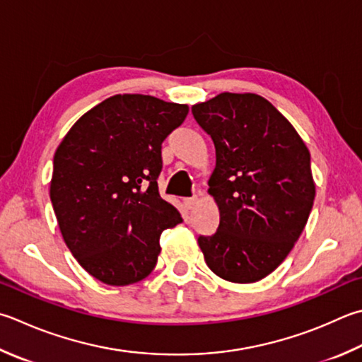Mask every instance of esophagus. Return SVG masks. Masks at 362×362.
Returning <instances> with one entry per match:
<instances>
[{
	"mask_svg": "<svg viewBox=\"0 0 362 362\" xmlns=\"http://www.w3.org/2000/svg\"><path fill=\"white\" fill-rule=\"evenodd\" d=\"M197 204V199H184V206L187 209H192Z\"/></svg>",
	"mask_w": 362,
	"mask_h": 362,
	"instance_id": "esophagus-1",
	"label": "esophagus"
}]
</instances>
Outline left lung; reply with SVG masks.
Wrapping results in <instances>:
<instances>
[{"label":"left lung","mask_w":362,"mask_h":362,"mask_svg":"<svg viewBox=\"0 0 362 362\" xmlns=\"http://www.w3.org/2000/svg\"><path fill=\"white\" fill-rule=\"evenodd\" d=\"M214 143L208 194L219 227L200 236L208 268L223 281L258 282L281 264L308 223L315 182L310 153L291 122L254 93H221L192 105Z\"/></svg>","instance_id":"left-lung-1"}]
</instances>
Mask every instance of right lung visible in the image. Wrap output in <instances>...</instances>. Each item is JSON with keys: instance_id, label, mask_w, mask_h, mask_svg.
Wrapping results in <instances>:
<instances>
[{"instance_id": "obj_1", "label": "right lung", "mask_w": 362, "mask_h": 362, "mask_svg": "<svg viewBox=\"0 0 362 362\" xmlns=\"http://www.w3.org/2000/svg\"><path fill=\"white\" fill-rule=\"evenodd\" d=\"M186 104L117 94L69 129L53 158L50 200L75 260L102 284L122 287L151 274L160 235L181 214L159 195L162 141Z\"/></svg>"}]
</instances>
